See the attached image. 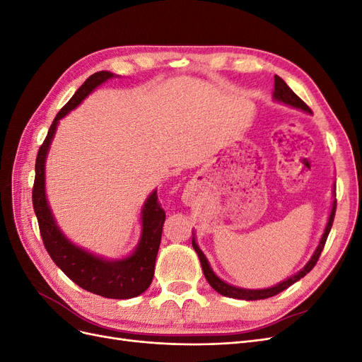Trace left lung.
<instances>
[{"instance_id": "8db88e82", "label": "left lung", "mask_w": 362, "mask_h": 362, "mask_svg": "<svg viewBox=\"0 0 362 362\" xmlns=\"http://www.w3.org/2000/svg\"><path fill=\"white\" fill-rule=\"evenodd\" d=\"M273 98H275L276 101H281L284 104L287 105H291L294 108H299V110H303L306 113H313L311 108L306 105L300 98L296 95L290 87L287 86V83L284 81L281 76L275 75V92H273ZM335 210H337V201H334L332 204V210H331V214H329V221H327V225L325 228V233L320 238V243L319 246H317L314 255L311 257V259L308 261V264H306L300 272L296 273V275H293L291 278L282 281L281 284H278V286L275 287H270V288H262V290H247V288H238V287H234V286H229V284H226L225 281H222L221 278H218L216 273L211 270L210 264H208V259L205 258L204 252L199 249V246L196 245L194 242V237L192 238V245H193V249L196 250V254H198L199 257V261H201V266H202V272L208 281V284L217 291L221 293L222 296H226V298H233V299H243V300H258V299H267V298H272V296H276L279 294L281 291H284L286 288H288L290 286H293L294 282H298L300 278H303L306 273H310L313 270V267L317 264V261H319V257L322 255V250L325 247V243H326V238L327 235H329V231L332 228V223H334V217H335Z\"/></svg>"}]
</instances>
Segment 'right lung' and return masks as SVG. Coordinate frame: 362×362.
<instances>
[{
  "instance_id": "obj_1",
  "label": "right lung",
  "mask_w": 362,
  "mask_h": 362,
  "mask_svg": "<svg viewBox=\"0 0 362 362\" xmlns=\"http://www.w3.org/2000/svg\"><path fill=\"white\" fill-rule=\"evenodd\" d=\"M112 72L100 71L87 78L75 95L54 117L48 134L36 157V177L33 185V208L39 222L43 246L52 261L76 286L108 299H131L144 293L154 278L156 258L161 242V229L166 213L158 202L157 192H152L141 210V237L136 250L124 259L108 261L89 254L72 245L62 234L51 214L45 194V160L51 140L62 117L66 116L98 86L113 78Z\"/></svg>"
}]
</instances>
